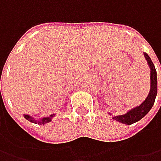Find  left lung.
I'll return each mask as SVG.
<instances>
[{
    "mask_svg": "<svg viewBox=\"0 0 161 161\" xmlns=\"http://www.w3.org/2000/svg\"><path fill=\"white\" fill-rule=\"evenodd\" d=\"M143 54H144L145 60L148 63L149 68L151 70V88H150V92H149L147 97L142 104L130 109L125 114L113 115L111 113H108L110 115H112V118L114 120L122 123V124H125V125H132V124H134V123L141 120L142 117H144L153 107L154 102H155V98L157 96V90H158L157 71H156L155 66L153 64L152 59L149 56V54L146 53H143Z\"/></svg>",
    "mask_w": 161,
    "mask_h": 161,
    "instance_id": "obj_1",
    "label": "left lung"
}]
</instances>
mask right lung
Returning a JSON list of instances; mask_svg holds the SVG:
<instances>
[{
    "instance_id": "add662e5",
    "label": "right lung",
    "mask_w": 161,
    "mask_h": 161,
    "mask_svg": "<svg viewBox=\"0 0 161 161\" xmlns=\"http://www.w3.org/2000/svg\"><path fill=\"white\" fill-rule=\"evenodd\" d=\"M23 116L28 120L29 122H31V123H34V124H38V125H46V124H48V123H50L52 119H53V116H55V114H50L49 116H46V117H41L39 119H36L34 118L33 116H31V115H29V114H23Z\"/></svg>"
}]
</instances>
